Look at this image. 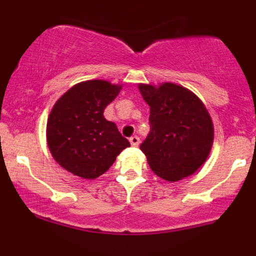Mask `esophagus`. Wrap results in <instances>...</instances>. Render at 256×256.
Wrapping results in <instances>:
<instances>
[{
	"instance_id": "1",
	"label": "esophagus",
	"mask_w": 256,
	"mask_h": 256,
	"mask_svg": "<svg viewBox=\"0 0 256 256\" xmlns=\"http://www.w3.org/2000/svg\"><path fill=\"white\" fill-rule=\"evenodd\" d=\"M130 143H131L132 146H140V137L132 136L130 138Z\"/></svg>"
}]
</instances>
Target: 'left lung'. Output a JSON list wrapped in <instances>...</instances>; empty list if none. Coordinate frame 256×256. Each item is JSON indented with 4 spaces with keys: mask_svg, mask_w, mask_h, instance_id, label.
Masks as SVG:
<instances>
[{
    "mask_svg": "<svg viewBox=\"0 0 256 256\" xmlns=\"http://www.w3.org/2000/svg\"><path fill=\"white\" fill-rule=\"evenodd\" d=\"M150 107V134L140 144L158 177L177 182L201 168L212 150L214 126L204 102L174 83L138 84Z\"/></svg>",
    "mask_w": 256,
    "mask_h": 256,
    "instance_id": "obj_1",
    "label": "left lung"
}]
</instances>
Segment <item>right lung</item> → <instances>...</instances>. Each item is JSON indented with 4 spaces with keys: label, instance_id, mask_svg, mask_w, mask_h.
<instances>
[{
    "label": "right lung",
    "instance_id": "add662e5",
    "mask_svg": "<svg viewBox=\"0 0 256 256\" xmlns=\"http://www.w3.org/2000/svg\"><path fill=\"white\" fill-rule=\"evenodd\" d=\"M122 88L104 79L80 82L52 106L46 122V143L52 156L66 171L95 179L130 146L116 125L104 116Z\"/></svg>",
    "mask_w": 256,
    "mask_h": 256
}]
</instances>
